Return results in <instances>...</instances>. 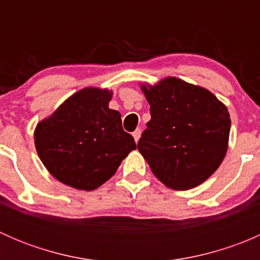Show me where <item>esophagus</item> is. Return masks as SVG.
Here are the masks:
<instances>
[{
	"label": "esophagus",
	"instance_id": "obj_1",
	"mask_svg": "<svg viewBox=\"0 0 260 260\" xmlns=\"http://www.w3.org/2000/svg\"><path fill=\"white\" fill-rule=\"evenodd\" d=\"M141 133H142V132H141V129H140V128H137V129H136L135 132L132 133V136H133V138H135L136 143H137V142H138V140H140V137H141Z\"/></svg>",
	"mask_w": 260,
	"mask_h": 260
}]
</instances>
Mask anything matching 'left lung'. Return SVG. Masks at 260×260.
Here are the masks:
<instances>
[{"mask_svg":"<svg viewBox=\"0 0 260 260\" xmlns=\"http://www.w3.org/2000/svg\"><path fill=\"white\" fill-rule=\"evenodd\" d=\"M151 120L138 141L152 172L174 190L199 186L224 159L230 115L216 96L177 78L142 85Z\"/></svg>","mask_w":260,"mask_h":260,"instance_id":"obj_1","label":"left lung"}]
</instances>
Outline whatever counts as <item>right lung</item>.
<instances>
[{"instance_id": "add662e5", "label": "right lung", "mask_w": 260, "mask_h": 260, "mask_svg": "<svg viewBox=\"0 0 260 260\" xmlns=\"http://www.w3.org/2000/svg\"><path fill=\"white\" fill-rule=\"evenodd\" d=\"M112 91L84 88L68 98L35 129V146L48 171L78 190H95L137 148L109 109Z\"/></svg>"}]
</instances>
